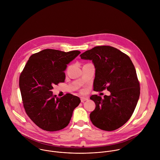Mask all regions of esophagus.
<instances>
[{
    "mask_svg": "<svg viewBox=\"0 0 160 160\" xmlns=\"http://www.w3.org/2000/svg\"><path fill=\"white\" fill-rule=\"evenodd\" d=\"M87 100H88V97H81V102H84L85 101H87Z\"/></svg>",
    "mask_w": 160,
    "mask_h": 160,
    "instance_id": "34e87169",
    "label": "esophagus"
}]
</instances>
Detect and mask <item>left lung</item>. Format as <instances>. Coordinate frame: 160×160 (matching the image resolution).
<instances>
[{"label": "left lung", "mask_w": 160, "mask_h": 160, "mask_svg": "<svg viewBox=\"0 0 160 160\" xmlns=\"http://www.w3.org/2000/svg\"><path fill=\"white\" fill-rule=\"evenodd\" d=\"M92 60L95 68L93 90L110 92L109 96L93 95L95 105L90 114L92 124L107 131L123 126L131 117L140 96V84L135 67L128 55L111 46H97L80 55Z\"/></svg>", "instance_id": "1"}]
</instances>
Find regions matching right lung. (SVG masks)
<instances>
[{
  "label": "right lung",
  "mask_w": 160,
  "mask_h": 160,
  "mask_svg": "<svg viewBox=\"0 0 160 160\" xmlns=\"http://www.w3.org/2000/svg\"><path fill=\"white\" fill-rule=\"evenodd\" d=\"M80 53L45 49L32 54L21 72L19 86L24 108L43 130L53 132L66 128L81 102L71 93L58 98L51 91L53 86L65 82L67 65Z\"/></svg>",
  "instance_id": "right-lung-1"
}]
</instances>
